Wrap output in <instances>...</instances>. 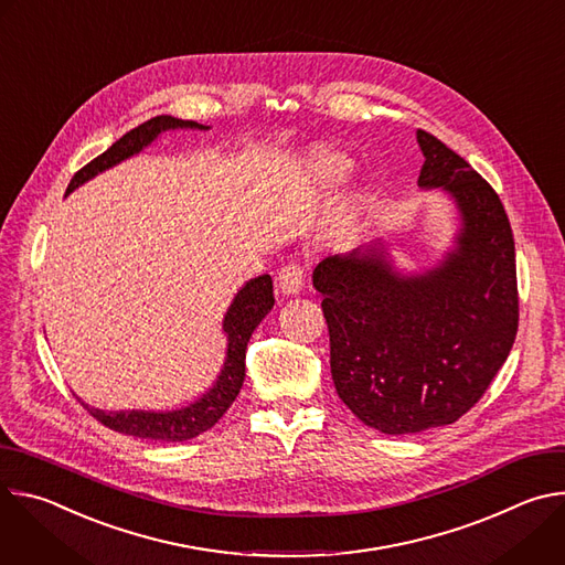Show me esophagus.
Masks as SVG:
<instances>
[{
	"instance_id": "esophagus-1",
	"label": "esophagus",
	"mask_w": 565,
	"mask_h": 565,
	"mask_svg": "<svg viewBox=\"0 0 565 565\" xmlns=\"http://www.w3.org/2000/svg\"><path fill=\"white\" fill-rule=\"evenodd\" d=\"M303 284V268L299 264H286L279 273H277V290L284 297L297 295L301 290Z\"/></svg>"
}]
</instances>
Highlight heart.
Returning a JSON list of instances; mask_svg holds the SVG:
<instances>
[{
  "label": "heart",
  "instance_id": "1",
  "mask_svg": "<svg viewBox=\"0 0 565 565\" xmlns=\"http://www.w3.org/2000/svg\"><path fill=\"white\" fill-rule=\"evenodd\" d=\"M351 166L353 163H351V158L347 153H342L338 149H331V147H317V149L308 151V156L303 158V163H301L308 179L319 188L340 185L349 177Z\"/></svg>",
  "mask_w": 565,
  "mask_h": 565
}]
</instances>
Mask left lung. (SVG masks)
I'll list each match as a JSON object with an SVG mask.
<instances>
[{
  "label": "left lung",
  "instance_id": "1",
  "mask_svg": "<svg viewBox=\"0 0 565 565\" xmlns=\"http://www.w3.org/2000/svg\"><path fill=\"white\" fill-rule=\"evenodd\" d=\"M418 188L458 212L454 246L423 273L399 270L384 241L327 257L312 273L331 335V373L369 427L420 434L467 414L510 355L519 329L514 236L492 185L418 129Z\"/></svg>",
  "mask_w": 565,
  "mask_h": 565
}]
</instances>
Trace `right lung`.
<instances>
[{
  "label": "right lung",
  "instance_id": "1",
  "mask_svg": "<svg viewBox=\"0 0 565 565\" xmlns=\"http://www.w3.org/2000/svg\"><path fill=\"white\" fill-rule=\"evenodd\" d=\"M174 129H210L207 125H199L194 120H181L172 116H156L136 129L127 131L120 140H116L105 153L94 158L89 166L79 170L68 188L66 194L85 185L100 172L122 163V160L140 153L147 145H151L163 131ZM275 306L273 297V279L270 275H262L250 279L246 286L234 295L225 317H223V333L227 338L225 349V362L221 366V373L216 375L214 384L199 397L192 405L172 409V412H105L85 405L83 407L105 427L136 438H149V440H163V443H183L190 438H196L199 434L212 429L221 416L230 409L234 397L238 395L241 386H244L246 377V349L255 333V329L262 324V319L270 312Z\"/></svg>",
  "mask_w": 565,
  "mask_h": 565
}]
</instances>
